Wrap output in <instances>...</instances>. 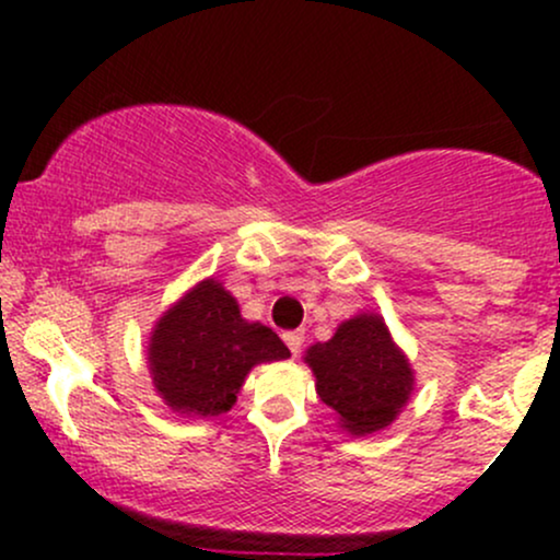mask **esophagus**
<instances>
[{"instance_id":"34e87169","label":"esophagus","mask_w":560,"mask_h":560,"mask_svg":"<svg viewBox=\"0 0 560 560\" xmlns=\"http://www.w3.org/2000/svg\"><path fill=\"white\" fill-rule=\"evenodd\" d=\"M281 339H284L287 347H289V352H292V355H298L302 342H305V337H302V331H284V334H281Z\"/></svg>"}]
</instances>
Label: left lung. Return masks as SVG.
Masks as SVG:
<instances>
[{
  "instance_id": "left-lung-1",
  "label": "left lung",
  "mask_w": 560,
  "mask_h": 560,
  "mask_svg": "<svg viewBox=\"0 0 560 560\" xmlns=\"http://www.w3.org/2000/svg\"><path fill=\"white\" fill-rule=\"evenodd\" d=\"M318 397L352 434H371L397 416L413 389V371L378 316L345 320L329 342L307 350Z\"/></svg>"
}]
</instances>
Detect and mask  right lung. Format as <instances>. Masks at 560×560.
Masks as SVG:
<instances>
[{"instance_id": "add662e5", "label": "right lung", "mask_w": 560, "mask_h": 560, "mask_svg": "<svg viewBox=\"0 0 560 560\" xmlns=\"http://www.w3.org/2000/svg\"><path fill=\"white\" fill-rule=\"evenodd\" d=\"M287 355L276 331L247 324L236 300L213 279L173 305L150 342L152 378L163 400L178 413L202 419L226 413L255 363Z\"/></svg>"}]
</instances>
